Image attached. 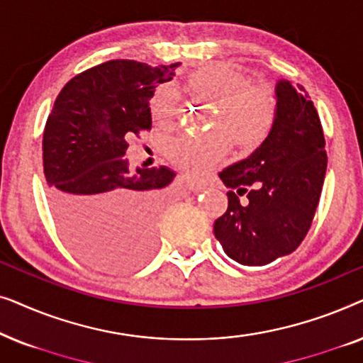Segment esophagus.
<instances>
[{
    "label": "esophagus",
    "instance_id": "esophagus-1",
    "mask_svg": "<svg viewBox=\"0 0 363 363\" xmlns=\"http://www.w3.org/2000/svg\"><path fill=\"white\" fill-rule=\"evenodd\" d=\"M188 183H190L191 190H205L208 186V182L203 180V178H198V177H188Z\"/></svg>",
    "mask_w": 363,
    "mask_h": 363
}]
</instances>
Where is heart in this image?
<instances>
[{"instance_id":"obj_1","label":"heart","mask_w":363,"mask_h":363,"mask_svg":"<svg viewBox=\"0 0 363 363\" xmlns=\"http://www.w3.org/2000/svg\"><path fill=\"white\" fill-rule=\"evenodd\" d=\"M186 89L216 107L213 127L221 132L183 133L173 138L167 147L168 155L183 170L201 173L220 163L230 150L228 136L240 148L256 147L274 122V92L264 84H250L230 64L213 62L196 69L188 76ZM150 111L158 122L170 121L177 111L175 92L158 87L150 99Z\"/></svg>"}]
</instances>
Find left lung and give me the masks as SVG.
<instances>
[{
	"label": "left lung",
	"mask_w": 363,
	"mask_h": 363,
	"mask_svg": "<svg viewBox=\"0 0 363 363\" xmlns=\"http://www.w3.org/2000/svg\"><path fill=\"white\" fill-rule=\"evenodd\" d=\"M269 133L245 160L220 173L228 210L215 221L216 240L233 261L264 266L291 255L309 231L327 170L320 118L306 89L281 79ZM248 201L241 206L239 196Z\"/></svg>",
	"instance_id": "obj_1"
}]
</instances>
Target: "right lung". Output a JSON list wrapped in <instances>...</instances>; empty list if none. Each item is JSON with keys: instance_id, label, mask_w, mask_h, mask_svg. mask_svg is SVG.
<instances>
[{"instance_id": "right-lung-1", "label": "right lung", "mask_w": 363, "mask_h": 363, "mask_svg": "<svg viewBox=\"0 0 363 363\" xmlns=\"http://www.w3.org/2000/svg\"><path fill=\"white\" fill-rule=\"evenodd\" d=\"M178 66L102 62L71 79L48 117L43 165L54 220L72 250L104 269H133L155 247L160 190L175 172L133 170L125 137L152 127L157 84L172 81Z\"/></svg>"}]
</instances>
